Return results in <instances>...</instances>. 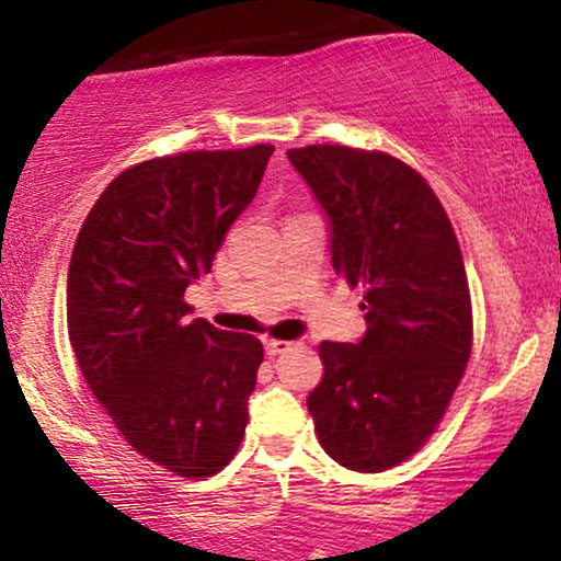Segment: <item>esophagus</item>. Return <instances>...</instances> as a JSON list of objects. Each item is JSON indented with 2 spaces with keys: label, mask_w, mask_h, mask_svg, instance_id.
<instances>
[{
  "label": "esophagus",
  "mask_w": 561,
  "mask_h": 561,
  "mask_svg": "<svg viewBox=\"0 0 561 561\" xmlns=\"http://www.w3.org/2000/svg\"><path fill=\"white\" fill-rule=\"evenodd\" d=\"M290 347H294V342H286V340H265V352H267V357L283 355V352H288Z\"/></svg>",
  "instance_id": "1"
}]
</instances>
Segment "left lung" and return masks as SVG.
<instances>
[{"instance_id":"obj_1","label":"left lung","mask_w":561,"mask_h":561,"mask_svg":"<svg viewBox=\"0 0 561 561\" xmlns=\"http://www.w3.org/2000/svg\"><path fill=\"white\" fill-rule=\"evenodd\" d=\"M332 225V265L365 288L367 332L321 342L313 428L334 462L382 472L434 434L472 352V301L451 221L424 175L347 145L288 150Z\"/></svg>"}]
</instances>
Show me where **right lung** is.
<instances>
[{
	"mask_svg": "<svg viewBox=\"0 0 561 561\" xmlns=\"http://www.w3.org/2000/svg\"><path fill=\"white\" fill-rule=\"evenodd\" d=\"M273 145L191 150L122 171L91 206L68 265V340L125 442L181 478L237 455L263 344L188 321L183 294L211 271Z\"/></svg>",
	"mask_w": 561,
	"mask_h": 561,
	"instance_id": "1",
	"label": "right lung"
}]
</instances>
